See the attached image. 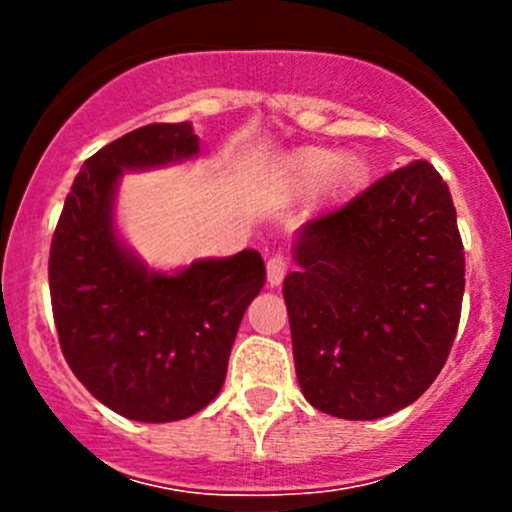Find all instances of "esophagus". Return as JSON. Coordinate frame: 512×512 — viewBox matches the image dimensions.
<instances>
[{"instance_id": "1", "label": "esophagus", "mask_w": 512, "mask_h": 512, "mask_svg": "<svg viewBox=\"0 0 512 512\" xmlns=\"http://www.w3.org/2000/svg\"><path fill=\"white\" fill-rule=\"evenodd\" d=\"M287 267H289V260L285 255H280V252L267 260V282H270V287L282 285V280H285L287 275Z\"/></svg>"}]
</instances>
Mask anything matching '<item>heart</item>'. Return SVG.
<instances>
[{"instance_id": "heart-1", "label": "heart", "mask_w": 512, "mask_h": 512, "mask_svg": "<svg viewBox=\"0 0 512 512\" xmlns=\"http://www.w3.org/2000/svg\"><path fill=\"white\" fill-rule=\"evenodd\" d=\"M364 165L352 153H337L332 148H299L287 160V175L297 188H317L327 183L329 190L352 188L361 180Z\"/></svg>"}]
</instances>
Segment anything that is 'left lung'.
Masks as SVG:
<instances>
[{"label":"left lung","instance_id":"left-lung-1","mask_svg":"<svg viewBox=\"0 0 512 512\" xmlns=\"http://www.w3.org/2000/svg\"><path fill=\"white\" fill-rule=\"evenodd\" d=\"M285 294L299 389L374 421L433 384L461 322L466 257L451 193L414 160L297 232Z\"/></svg>","mask_w":512,"mask_h":512}]
</instances>
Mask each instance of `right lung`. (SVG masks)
Returning a JSON list of instances; mask_svg holds the SVG:
<instances>
[{"label": "right lung", "instance_id": "add662e5", "mask_svg": "<svg viewBox=\"0 0 512 512\" xmlns=\"http://www.w3.org/2000/svg\"><path fill=\"white\" fill-rule=\"evenodd\" d=\"M190 123H148L84 163L51 237L49 289L61 352L116 414L168 423L223 389L247 304L265 285L257 250L148 272L118 240L113 195L123 170L198 156Z\"/></svg>", "mask_w": 512, "mask_h": 512}]
</instances>
